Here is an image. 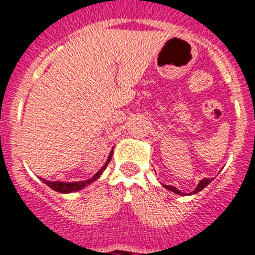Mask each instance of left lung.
<instances>
[{"label": "left lung", "instance_id": "left-lung-1", "mask_svg": "<svg viewBox=\"0 0 255 255\" xmlns=\"http://www.w3.org/2000/svg\"><path fill=\"white\" fill-rule=\"evenodd\" d=\"M212 181V179H203V180H200L199 181V184H198V186L197 188H195V190L193 191V193H199L200 190H202V189H204L206 188L207 185H208L209 182ZM164 188L166 189H168V190H171V191H173V193H176V194H180V195H182L184 194V193H182V191H180V190H177L176 188H175V186H171V185H164Z\"/></svg>", "mask_w": 255, "mask_h": 255}]
</instances>
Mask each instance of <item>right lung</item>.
Segmentation results:
<instances>
[{
  "instance_id": "obj_1",
  "label": "right lung",
  "mask_w": 255,
  "mask_h": 255,
  "mask_svg": "<svg viewBox=\"0 0 255 255\" xmlns=\"http://www.w3.org/2000/svg\"><path fill=\"white\" fill-rule=\"evenodd\" d=\"M112 153H114V150L111 152V154H110V157H108L107 162L105 163V166H103L102 168H101L98 172L94 175L93 177H92L91 180H87V181H76V182H62V181H47V180H43L44 184L46 185H48L49 188H52L53 190L58 191V193H71V191H78L80 190V189L84 188L85 185H88V184H91V182L96 181L98 177L101 176V173L105 171V168L107 167L108 162L111 161V157H112Z\"/></svg>"
}]
</instances>
